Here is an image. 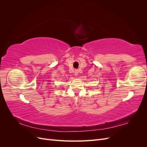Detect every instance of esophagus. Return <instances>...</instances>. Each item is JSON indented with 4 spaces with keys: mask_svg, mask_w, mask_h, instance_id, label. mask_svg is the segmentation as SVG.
<instances>
[{
    "mask_svg": "<svg viewBox=\"0 0 147 147\" xmlns=\"http://www.w3.org/2000/svg\"><path fill=\"white\" fill-rule=\"evenodd\" d=\"M74 73H75V75H77V74H78V70H75L74 71Z\"/></svg>",
    "mask_w": 147,
    "mask_h": 147,
    "instance_id": "esophagus-1",
    "label": "esophagus"
}]
</instances>
